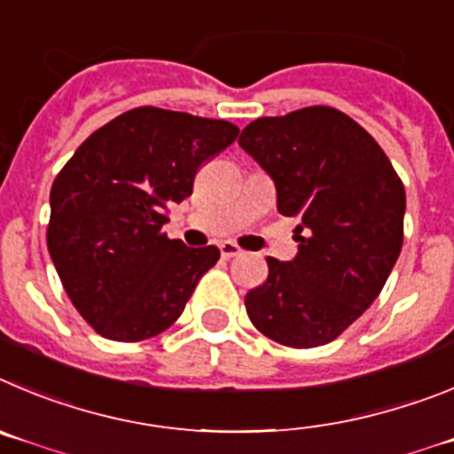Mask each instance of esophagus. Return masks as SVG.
<instances>
[{"mask_svg":"<svg viewBox=\"0 0 454 454\" xmlns=\"http://www.w3.org/2000/svg\"><path fill=\"white\" fill-rule=\"evenodd\" d=\"M219 251H222V257H235V255H239V253H242V248L237 247L235 242H231V239H228V242H222L219 244Z\"/></svg>","mask_w":454,"mask_h":454,"instance_id":"1","label":"esophagus"}]
</instances>
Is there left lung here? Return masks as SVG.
Here are the masks:
<instances>
[{
	"label": "left lung",
	"mask_w": 454,
	"mask_h": 454,
	"mask_svg": "<svg viewBox=\"0 0 454 454\" xmlns=\"http://www.w3.org/2000/svg\"><path fill=\"white\" fill-rule=\"evenodd\" d=\"M237 142L276 183L278 212L298 219L296 257H267V280L244 298L248 318L283 346L328 344L378 298L398 260L403 181L378 142L330 106L260 117Z\"/></svg>",
	"instance_id": "left-lung-1"
}]
</instances>
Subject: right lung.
Here are the masks:
<instances>
[{
    "instance_id": "1",
    "label": "right lung",
    "mask_w": 454,
    "mask_h": 454,
    "mask_svg": "<svg viewBox=\"0 0 454 454\" xmlns=\"http://www.w3.org/2000/svg\"><path fill=\"white\" fill-rule=\"evenodd\" d=\"M237 133L231 121L142 106L95 130L60 169L47 248L69 301L101 337L160 334L217 264V247H185L162 223Z\"/></svg>"
}]
</instances>
